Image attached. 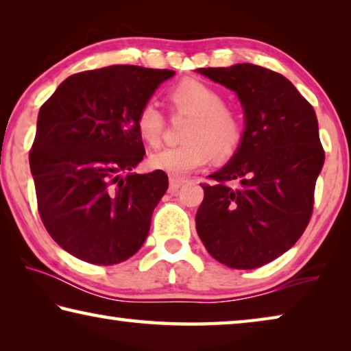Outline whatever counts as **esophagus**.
Wrapping results in <instances>:
<instances>
[{"label": "esophagus", "instance_id": "34e87169", "mask_svg": "<svg viewBox=\"0 0 351 351\" xmlns=\"http://www.w3.org/2000/svg\"><path fill=\"white\" fill-rule=\"evenodd\" d=\"M184 180H180V178H170V190L171 192H176L178 189H180L181 186H184Z\"/></svg>", "mask_w": 351, "mask_h": 351}]
</instances>
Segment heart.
<instances>
[{
  "mask_svg": "<svg viewBox=\"0 0 351 351\" xmlns=\"http://www.w3.org/2000/svg\"><path fill=\"white\" fill-rule=\"evenodd\" d=\"M169 100L173 111L189 114L184 142L153 153L148 162L154 170L173 176L189 175L210 161L212 153L224 159L234 154L243 138L241 119L224 105L215 88L198 79H184L171 88ZM136 130L148 145H158L164 130V116L148 102L138 112Z\"/></svg>",
  "mask_w": 351,
  "mask_h": 351,
  "instance_id": "heart-1",
  "label": "heart"
}]
</instances>
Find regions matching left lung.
Segmentation results:
<instances>
[{
  "mask_svg": "<svg viewBox=\"0 0 351 351\" xmlns=\"http://www.w3.org/2000/svg\"><path fill=\"white\" fill-rule=\"evenodd\" d=\"M197 73L232 90L245 112L234 156L209 175L213 184H203L197 232L219 263L260 268L293 247L310 223L325 161L316 112L287 77L257 64Z\"/></svg>",
  "mask_w": 351,
  "mask_h": 351,
  "instance_id": "8db88e82",
  "label": "left lung"
}]
</instances>
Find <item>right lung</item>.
<instances>
[{
	"instance_id": "right-lung-1",
	"label": "right lung",
	"mask_w": 351,
	"mask_h": 351,
	"mask_svg": "<svg viewBox=\"0 0 351 351\" xmlns=\"http://www.w3.org/2000/svg\"><path fill=\"white\" fill-rule=\"evenodd\" d=\"M170 69L114 64L62 82L41 105L29 164L40 218L58 246L93 265L139 251L169 189L165 171L127 173L144 159L139 110Z\"/></svg>"
}]
</instances>
